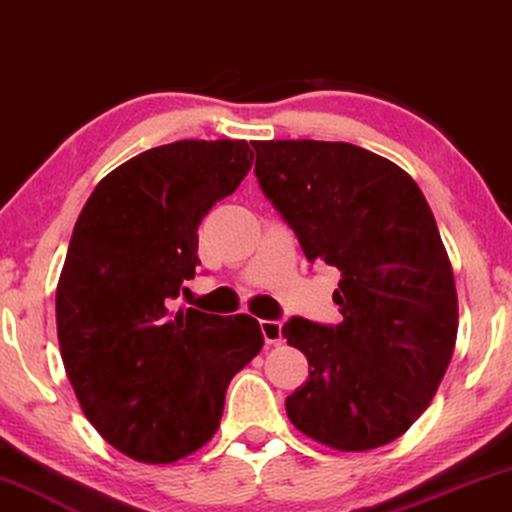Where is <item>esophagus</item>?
Masks as SVG:
<instances>
[{"mask_svg": "<svg viewBox=\"0 0 512 512\" xmlns=\"http://www.w3.org/2000/svg\"><path fill=\"white\" fill-rule=\"evenodd\" d=\"M261 333L265 338V345H282V321H261Z\"/></svg>", "mask_w": 512, "mask_h": 512, "instance_id": "34e87169", "label": "esophagus"}]
</instances>
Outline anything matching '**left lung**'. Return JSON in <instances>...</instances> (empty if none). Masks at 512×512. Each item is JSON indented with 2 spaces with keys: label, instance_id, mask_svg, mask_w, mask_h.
<instances>
[{
  "label": "left lung",
  "instance_id": "8db88e82",
  "mask_svg": "<svg viewBox=\"0 0 512 512\" xmlns=\"http://www.w3.org/2000/svg\"><path fill=\"white\" fill-rule=\"evenodd\" d=\"M256 177L307 261L342 272V321L303 317L282 335L310 363L286 398L307 438L366 452L429 408L457 342V289L431 207L408 172L347 142H254Z\"/></svg>",
  "mask_w": 512,
  "mask_h": 512
}]
</instances>
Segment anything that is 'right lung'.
<instances>
[{"mask_svg":"<svg viewBox=\"0 0 512 512\" xmlns=\"http://www.w3.org/2000/svg\"><path fill=\"white\" fill-rule=\"evenodd\" d=\"M251 163L244 139L156 146L109 172L76 221L55 293L62 363L88 422L130 459L200 450L233 375L261 352L249 314L174 310L200 265V221Z\"/></svg>","mask_w":512,"mask_h":512,"instance_id":"obj_1","label":"right lung"}]
</instances>
